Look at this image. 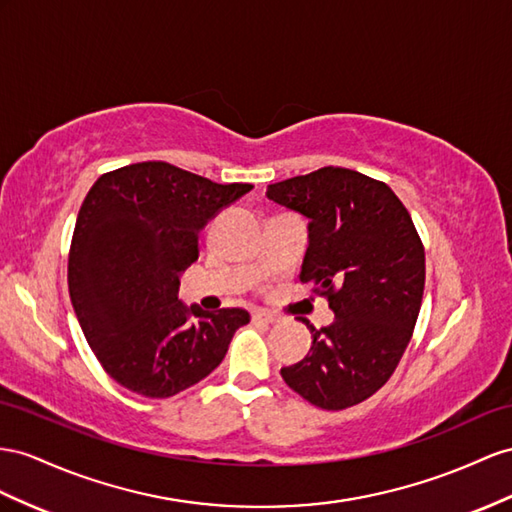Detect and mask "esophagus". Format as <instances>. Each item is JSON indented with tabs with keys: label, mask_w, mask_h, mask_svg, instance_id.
Instances as JSON below:
<instances>
[{
	"label": "esophagus",
	"mask_w": 512,
	"mask_h": 512,
	"mask_svg": "<svg viewBox=\"0 0 512 512\" xmlns=\"http://www.w3.org/2000/svg\"><path fill=\"white\" fill-rule=\"evenodd\" d=\"M253 320L266 322V324H274V322H277V316H274V313H270V311H255V313H253Z\"/></svg>",
	"instance_id": "34e87169"
}]
</instances>
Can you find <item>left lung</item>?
Masks as SVG:
<instances>
[{"mask_svg":"<svg viewBox=\"0 0 512 512\" xmlns=\"http://www.w3.org/2000/svg\"><path fill=\"white\" fill-rule=\"evenodd\" d=\"M266 196L309 220L298 279L335 313L320 331L298 318L313 342L281 376L313 406L348 409L389 381L411 342L426 279L422 240L387 183L350 168L270 183Z\"/></svg>","mask_w":512,"mask_h":512,"instance_id":"left-lung-1","label":"left lung"}]
</instances>
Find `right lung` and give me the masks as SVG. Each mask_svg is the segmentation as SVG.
<instances>
[{
    "instance_id": "add662e5",
    "label": "right lung",
    "mask_w": 512,
    "mask_h": 512,
    "mask_svg": "<svg viewBox=\"0 0 512 512\" xmlns=\"http://www.w3.org/2000/svg\"><path fill=\"white\" fill-rule=\"evenodd\" d=\"M251 183H214L166 162L101 175L77 214L69 294L88 346L116 383L170 398L212 374L246 309L203 311L177 298L199 259V231Z\"/></svg>"
}]
</instances>
